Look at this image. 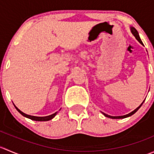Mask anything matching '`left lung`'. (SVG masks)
<instances>
[{
  "instance_id": "1",
  "label": "left lung",
  "mask_w": 154,
  "mask_h": 154,
  "mask_svg": "<svg viewBox=\"0 0 154 154\" xmlns=\"http://www.w3.org/2000/svg\"><path fill=\"white\" fill-rule=\"evenodd\" d=\"M131 32H132V33L133 34V35H134L135 37H136V39L138 40V41L139 42L141 43V44H142V40H141V38H140V37H139V32H137V30H136V29L134 28V27H131ZM144 101L142 102V104L140 105V106H139V107H137V108L135 110H133V112H130V113H129V114H127V115H125V116H109V115H106V114H105V113H103V115H104L105 116H106V117H107V118H110V119H125V118H127V117H129V116H132V115H133L134 114V113H136V112L138 111V109H139V108H140L141 107V106H142V104H143V103H144Z\"/></svg>"
}]
</instances>
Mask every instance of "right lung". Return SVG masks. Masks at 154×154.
<instances>
[{
  "label": "right lung",
  "instance_id": "right-lung-1",
  "mask_svg": "<svg viewBox=\"0 0 154 154\" xmlns=\"http://www.w3.org/2000/svg\"><path fill=\"white\" fill-rule=\"evenodd\" d=\"M15 109H16L18 110V111L19 112L21 113V115H22L23 116L28 118V119H31V120L38 121V122H45V121H49V120H51V119H52L53 118H54V116L57 115V112H55L54 114H52V115H51V116H45V117H36V116H29V115L25 114V113L22 112L21 110L18 109L17 108V107L15 106Z\"/></svg>",
  "mask_w": 154,
  "mask_h": 154
}]
</instances>
